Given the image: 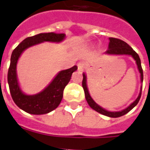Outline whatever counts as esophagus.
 Wrapping results in <instances>:
<instances>
[{
	"mask_svg": "<svg viewBox=\"0 0 150 150\" xmlns=\"http://www.w3.org/2000/svg\"><path fill=\"white\" fill-rule=\"evenodd\" d=\"M78 66V69H79V71H83L84 70V68H86V64L84 63V62H82V61H80V62H79L77 64Z\"/></svg>",
	"mask_w": 150,
	"mask_h": 150,
	"instance_id": "34e87169",
	"label": "esophagus"
}]
</instances>
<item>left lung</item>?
Listing matches in <instances>:
<instances>
[{"instance_id": "left-lung-1", "label": "left lung", "mask_w": 150, "mask_h": 150, "mask_svg": "<svg viewBox=\"0 0 150 150\" xmlns=\"http://www.w3.org/2000/svg\"><path fill=\"white\" fill-rule=\"evenodd\" d=\"M110 43L109 46H108V50L105 52L106 54H114V55H122V54H126V55H131L133 58L135 59V62L137 64L138 69L140 73V79H141V82H142L143 81V71H142V65H141V61H140L139 56L138 55V54L135 50H133L132 48L130 46L128 45V43H125V41L119 40L117 38H113L110 37L109 38ZM83 75V79H82V87L84 89L85 92V96L86 99V101L88 103V104L89 105V107H91L92 109H93L94 110H96L98 113L101 114H103L105 116L110 117H119L123 116L125 114L130 111L131 110L133 109L134 107L138 104V103L139 101L140 97H141V94H142V86H141V90L139 94V96L137 99L134 101L131 105H129L127 108L122 110L121 111H108L107 110L103 109V107L99 106L95 101H94L92 97L89 95V90L87 88L86 84V75L85 73L82 74Z\"/></svg>"}]
</instances>
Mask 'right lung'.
<instances>
[{"label": "right lung", "mask_w": 150, "mask_h": 150, "mask_svg": "<svg viewBox=\"0 0 150 150\" xmlns=\"http://www.w3.org/2000/svg\"><path fill=\"white\" fill-rule=\"evenodd\" d=\"M64 38V33H40L25 39L13 50L8 69V82L14 102L22 110L31 114H44L56 109L63 98L64 89L70 81L72 73L78 68L75 65L72 68L61 71L43 91L35 95H26L20 89L18 82L16 65L19 57L22 52L32 46L46 41L59 43Z\"/></svg>", "instance_id": "obj_1"}]
</instances>
